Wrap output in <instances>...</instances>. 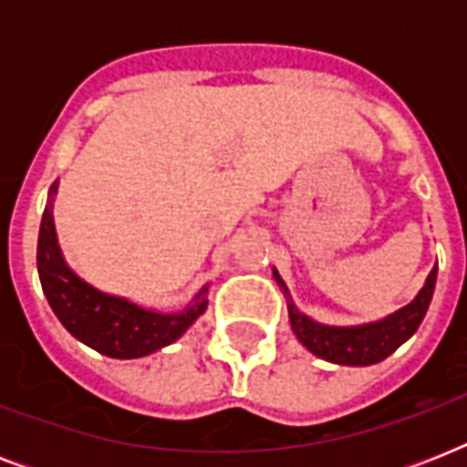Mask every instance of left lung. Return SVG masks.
<instances>
[{
    "label": "left lung",
    "mask_w": 467,
    "mask_h": 467,
    "mask_svg": "<svg viewBox=\"0 0 467 467\" xmlns=\"http://www.w3.org/2000/svg\"><path fill=\"white\" fill-rule=\"evenodd\" d=\"M274 278L281 285L285 303H288L293 334L298 337V341L307 351L325 358V361L339 363V366H370V363L388 358L400 344H405L417 332V327L421 325V319L427 315L431 296H434L436 266L424 281V288L417 293V298L410 306L400 307L398 312H392L383 319L354 327H334L315 322L312 317L303 315L298 306L293 303L291 293H288L284 278L278 276L276 269H274Z\"/></svg>",
    "instance_id": "left-lung-1"
}]
</instances>
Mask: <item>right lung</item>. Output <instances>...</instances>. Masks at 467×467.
<instances>
[{
    "label": "right lung",
    "instance_id": "obj_1",
    "mask_svg": "<svg viewBox=\"0 0 467 467\" xmlns=\"http://www.w3.org/2000/svg\"><path fill=\"white\" fill-rule=\"evenodd\" d=\"M55 193L57 182L50 186L38 233V276L55 317L75 339L111 358H140L174 344L208 307V285L179 312L148 310L94 288L62 256L53 220Z\"/></svg>",
    "mask_w": 467,
    "mask_h": 467
}]
</instances>
